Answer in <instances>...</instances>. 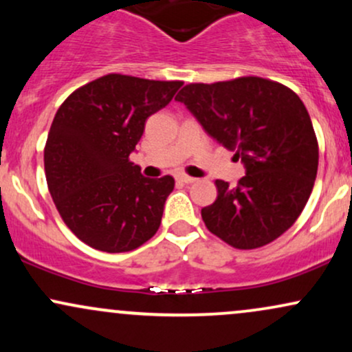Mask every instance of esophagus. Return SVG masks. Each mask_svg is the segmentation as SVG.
Segmentation results:
<instances>
[{
  "mask_svg": "<svg viewBox=\"0 0 352 352\" xmlns=\"http://www.w3.org/2000/svg\"><path fill=\"white\" fill-rule=\"evenodd\" d=\"M177 180L184 182V184H193V182H195L197 179H193V177L185 175V173H179V175H177Z\"/></svg>",
  "mask_w": 352,
  "mask_h": 352,
  "instance_id": "obj_1",
  "label": "esophagus"
}]
</instances>
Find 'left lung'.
Here are the masks:
<instances>
[{"instance_id":"left-lung-1","label":"left lung","mask_w":352,"mask_h":352,"mask_svg":"<svg viewBox=\"0 0 352 352\" xmlns=\"http://www.w3.org/2000/svg\"><path fill=\"white\" fill-rule=\"evenodd\" d=\"M175 100L245 167L236 187L215 182L217 200L201 208L207 228L238 250L272 243L300 217L316 180L318 140L302 100L254 76L188 84Z\"/></svg>"}]
</instances>
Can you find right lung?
<instances>
[{
  "label": "right lung",
  "mask_w": 352,
  "mask_h": 352,
  "mask_svg": "<svg viewBox=\"0 0 352 352\" xmlns=\"http://www.w3.org/2000/svg\"><path fill=\"white\" fill-rule=\"evenodd\" d=\"M180 86L107 74L72 92L56 112L44 148L47 187L64 223L86 245L131 252L159 230L175 182L147 179L129 155L145 120Z\"/></svg>",
  "instance_id": "obj_1"
}]
</instances>
